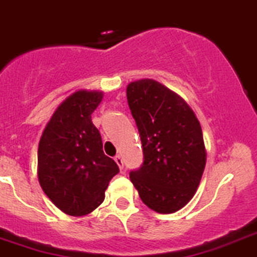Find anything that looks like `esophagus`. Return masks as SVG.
<instances>
[{
    "label": "esophagus",
    "mask_w": 257,
    "mask_h": 257,
    "mask_svg": "<svg viewBox=\"0 0 257 257\" xmlns=\"http://www.w3.org/2000/svg\"><path fill=\"white\" fill-rule=\"evenodd\" d=\"M115 162H116V165L117 166H119V169L121 170V171H123V169H124V162H123V158L120 157V156L117 155V156H115Z\"/></svg>",
    "instance_id": "34e87169"
}]
</instances>
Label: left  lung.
I'll use <instances>...</instances> for the list:
<instances>
[{"mask_svg": "<svg viewBox=\"0 0 257 257\" xmlns=\"http://www.w3.org/2000/svg\"><path fill=\"white\" fill-rule=\"evenodd\" d=\"M126 99L145 155L131 181L148 208L162 214L177 212L191 200L204 172L200 123L181 96L151 78L129 83Z\"/></svg>", "mask_w": 257, "mask_h": 257, "instance_id": "1", "label": "left lung"}]
</instances>
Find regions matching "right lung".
Returning <instances> with one entry per match:
<instances>
[{
	"instance_id": "right-lung-1",
	"label": "right lung",
	"mask_w": 257,
	"mask_h": 257,
	"mask_svg": "<svg viewBox=\"0 0 257 257\" xmlns=\"http://www.w3.org/2000/svg\"><path fill=\"white\" fill-rule=\"evenodd\" d=\"M102 91L78 90L59 105L45 125L38 148V179L45 195L63 213L90 214L105 199L110 180L119 172L105 156L91 114Z\"/></svg>"
}]
</instances>
